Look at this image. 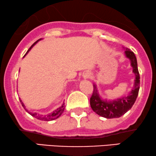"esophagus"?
Instances as JSON below:
<instances>
[{"label": "esophagus", "instance_id": "esophagus-1", "mask_svg": "<svg viewBox=\"0 0 156 156\" xmlns=\"http://www.w3.org/2000/svg\"><path fill=\"white\" fill-rule=\"evenodd\" d=\"M90 73H89V72H86V73L84 74V78H88V77H90Z\"/></svg>", "mask_w": 156, "mask_h": 156}]
</instances>
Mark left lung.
I'll list each match as a JSON object with an SVG mask.
<instances>
[{
  "label": "left lung",
  "instance_id": "8db88e82",
  "mask_svg": "<svg viewBox=\"0 0 156 156\" xmlns=\"http://www.w3.org/2000/svg\"><path fill=\"white\" fill-rule=\"evenodd\" d=\"M125 55L130 60L133 72L135 75L134 86L128 95L112 101L103 100L99 94L95 84L93 85L94 90L90 98V106L94 112L103 118L108 119L120 118L129 110H130L138 94L139 89H140V74L137 69L136 56L129 48H125Z\"/></svg>",
  "mask_w": 156,
  "mask_h": 156
}]
</instances>
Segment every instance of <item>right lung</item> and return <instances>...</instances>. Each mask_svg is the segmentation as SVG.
<instances>
[{
  "instance_id": "right-lung-1",
  "label": "right lung",
  "mask_w": 156,
  "mask_h": 156,
  "mask_svg": "<svg viewBox=\"0 0 156 156\" xmlns=\"http://www.w3.org/2000/svg\"><path fill=\"white\" fill-rule=\"evenodd\" d=\"M41 38H40V39L38 40V41H36L35 42V43H34V44H33V45H32V46H31V47L29 48V49L28 50V51L26 52V54H27L28 52H29V51H30V50L31 49V48L33 47V46H34V45H35V44H36V43H37V42H38V41H40V40H41ZM26 54H25V55H26ZM19 100H20V102H21V103L22 106H23V108L25 109V110H26V112H27L28 113H29V114L31 115V116H33V117H34V118H35L38 119V120H40L51 121V120H56V119H57V118H58V117H60L61 115H62V113L64 112V108H65V106H64V103H63V104H62V105L60 107V108H57L56 110L53 111V112H52L51 113H50V114H48V115H41V114H38V113H37V112H34V113H32V112H29V111L26 110L25 105H24L23 102H22V101L21 100V99H19Z\"/></svg>"
}]
</instances>
